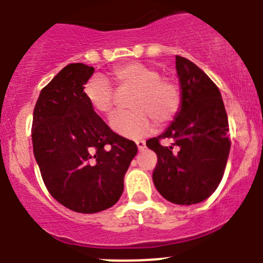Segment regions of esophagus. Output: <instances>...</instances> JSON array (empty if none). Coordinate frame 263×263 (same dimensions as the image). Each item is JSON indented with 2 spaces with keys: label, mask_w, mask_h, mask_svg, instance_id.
Returning a JSON list of instances; mask_svg holds the SVG:
<instances>
[{
  "label": "esophagus",
  "mask_w": 263,
  "mask_h": 263,
  "mask_svg": "<svg viewBox=\"0 0 263 263\" xmlns=\"http://www.w3.org/2000/svg\"><path fill=\"white\" fill-rule=\"evenodd\" d=\"M135 143H137V147L139 151H143L145 148V142L144 140H135Z\"/></svg>",
  "instance_id": "obj_1"
}]
</instances>
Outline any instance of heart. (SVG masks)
Masks as SVG:
<instances>
[{
    "label": "heart",
    "instance_id": "heart-1",
    "mask_svg": "<svg viewBox=\"0 0 263 263\" xmlns=\"http://www.w3.org/2000/svg\"><path fill=\"white\" fill-rule=\"evenodd\" d=\"M111 80L120 93H132L129 112L116 114L110 126L118 134L137 138L152 129V119L157 125L173 120L181 105V93L170 79L161 78L155 67L139 62L121 65L111 71ZM84 96L90 108L108 115L115 103V95L102 79H92L87 84Z\"/></svg>",
    "mask_w": 263,
    "mask_h": 263
}]
</instances>
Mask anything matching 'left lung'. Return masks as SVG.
Returning <instances> with one entry per match:
<instances>
[{"instance_id": "1", "label": "left lung", "mask_w": 263, "mask_h": 263, "mask_svg": "<svg viewBox=\"0 0 263 263\" xmlns=\"http://www.w3.org/2000/svg\"><path fill=\"white\" fill-rule=\"evenodd\" d=\"M181 105L161 135L147 140L157 155L153 183L175 204H196L219 186L230 152L229 121L219 88L188 59L176 56ZM173 139L162 146L161 139ZM176 149L174 150L173 148Z\"/></svg>"}]
</instances>
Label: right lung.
<instances>
[{
  "label": "right lung",
  "mask_w": 263,
  "mask_h": 263,
  "mask_svg": "<svg viewBox=\"0 0 263 263\" xmlns=\"http://www.w3.org/2000/svg\"><path fill=\"white\" fill-rule=\"evenodd\" d=\"M93 72L80 62L65 66L41 90L33 112V151L44 185L59 203L79 214H96L119 201L138 152L85 100L84 85Z\"/></svg>",
  "instance_id": "1"
}]
</instances>
